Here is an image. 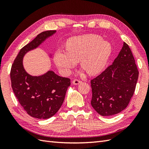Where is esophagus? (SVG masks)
<instances>
[{"label":"esophagus","mask_w":149,"mask_h":149,"mask_svg":"<svg viewBox=\"0 0 149 149\" xmlns=\"http://www.w3.org/2000/svg\"><path fill=\"white\" fill-rule=\"evenodd\" d=\"M81 83V81L78 79H74L73 81V82H72V83H73L74 85H78V84H80Z\"/></svg>","instance_id":"obj_1"}]
</instances>
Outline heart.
<instances>
[{"mask_svg":"<svg viewBox=\"0 0 149 149\" xmlns=\"http://www.w3.org/2000/svg\"><path fill=\"white\" fill-rule=\"evenodd\" d=\"M65 50H58L54 55L56 66L68 74L79 61L81 67L89 75L101 72L112 51L110 42L100 36L87 34L71 37L67 40Z\"/></svg>","mask_w":149,"mask_h":149,"instance_id":"heart-1","label":"heart"}]
</instances>
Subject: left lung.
<instances>
[{
    "label": "left lung",
    "mask_w": 149,
    "mask_h": 149,
    "mask_svg": "<svg viewBox=\"0 0 149 149\" xmlns=\"http://www.w3.org/2000/svg\"><path fill=\"white\" fill-rule=\"evenodd\" d=\"M139 77L134 58L127 43L112 64L91 81V104L102 116L115 115L128 106Z\"/></svg>",
    "instance_id": "8db88e82"
}]
</instances>
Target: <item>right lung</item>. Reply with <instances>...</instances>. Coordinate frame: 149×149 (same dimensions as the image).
<instances>
[{
	"label": "right lung",
	"mask_w": 149,
	"mask_h": 149,
	"mask_svg": "<svg viewBox=\"0 0 149 149\" xmlns=\"http://www.w3.org/2000/svg\"><path fill=\"white\" fill-rule=\"evenodd\" d=\"M56 31L48 30L38 34L20 49L11 68L12 88L17 99L30 116L40 119L50 118L60 109L70 79L51 70L38 76L30 75L24 68L23 60L26 53L38 48Z\"/></svg>",
	"instance_id": "obj_1"
}]
</instances>
